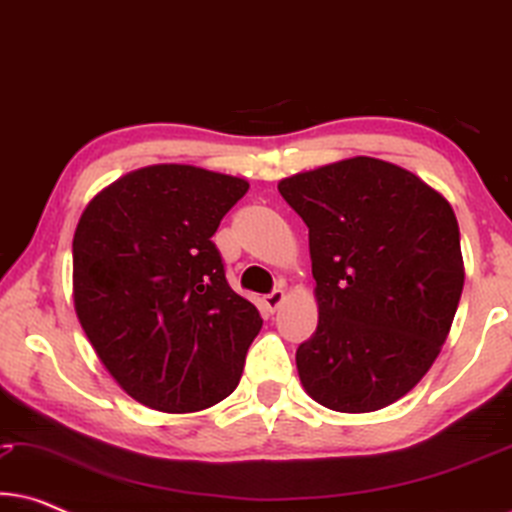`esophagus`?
<instances>
[{"instance_id":"obj_1","label":"esophagus","mask_w":512,"mask_h":512,"mask_svg":"<svg viewBox=\"0 0 512 512\" xmlns=\"http://www.w3.org/2000/svg\"><path fill=\"white\" fill-rule=\"evenodd\" d=\"M284 298H286V296H284V291H282V289H275V291H270L268 296L263 298V305H265V310H268V312H275L277 307L284 303Z\"/></svg>"}]
</instances>
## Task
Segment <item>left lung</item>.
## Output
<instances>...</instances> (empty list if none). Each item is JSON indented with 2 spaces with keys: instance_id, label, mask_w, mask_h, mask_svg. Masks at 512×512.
I'll return each instance as SVG.
<instances>
[{
  "instance_id": "8db88e82",
  "label": "left lung",
  "mask_w": 512,
  "mask_h": 512,
  "mask_svg": "<svg viewBox=\"0 0 512 512\" xmlns=\"http://www.w3.org/2000/svg\"><path fill=\"white\" fill-rule=\"evenodd\" d=\"M310 228L319 324L296 352L307 394L373 412L408 394L450 333L464 289L450 202L403 167L356 156L279 181Z\"/></svg>"
}]
</instances>
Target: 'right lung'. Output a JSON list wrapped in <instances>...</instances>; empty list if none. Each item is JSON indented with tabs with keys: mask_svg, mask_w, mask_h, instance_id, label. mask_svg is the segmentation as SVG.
<instances>
[{
	"mask_svg": "<svg viewBox=\"0 0 512 512\" xmlns=\"http://www.w3.org/2000/svg\"><path fill=\"white\" fill-rule=\"evenodd\" d=\"M240 177L149 165L97 193L76 226L74 307L90 345L146 408L195 412L233 394L263 319L212 242Z\"/></svg>",
	"mask_w": 512,
	"mask_h": 512,
	"instance_id": "add662e5",
	"label": "right lung"
}]
</instances>
